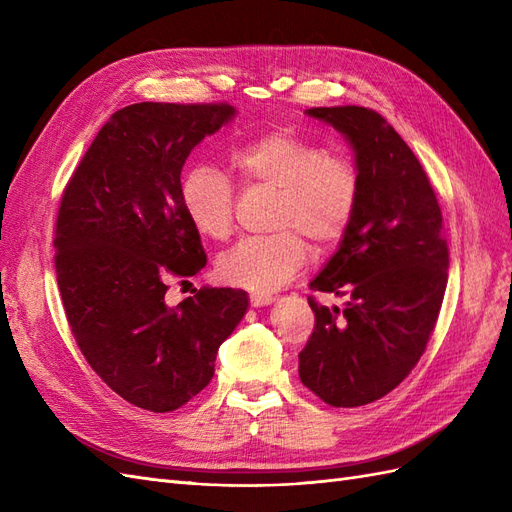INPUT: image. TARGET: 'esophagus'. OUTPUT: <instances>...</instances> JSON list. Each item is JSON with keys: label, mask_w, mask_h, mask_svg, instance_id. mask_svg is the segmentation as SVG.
Returning a JSON list of instances; mask_svg holds the SVG:
<instances>
[{"label": "esophagus", "mask_w": 512, "mask_h": 512, "mask_svg": "<svg viewBox=\"0 0 512 512\" xmlns=\"http://www.w3.org/2000/svg\"><path fill=\"white\" fill-rule=\"evenodd\" d=\"M250 303L252 307H265L275 303V297H271V294H250Z\"/></svg>", "instance_id": "obj_1"}]
</instances>
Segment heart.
Returning a JSON list of instances; mask_svg holds the SVG:
<instances>
[{
    "mask_svg": "<svg viewBox=\"0 0 512 512\" xmlns=\"http://www.w3.org/2000/svg\"><path fill=\"white\" fill-rule=\"evenodd\" d=\"M230 166L245 185L277 192V235L245 239L218 260L222 282L271 294L307 262V243L331 245L344 237L359 203V175L350 160L292 130H271L239 145ZM181 205L198 235L226 239L235 226V190L222 170L198 164L181 179Z\"/></svg>",
    "mask_w": 512,
    "mask_h": 512,
    "instance_id": "heart-1",
    "label": "heart"
}]
</instances>
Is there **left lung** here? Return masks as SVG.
I'll list each match as a JSON object with an SVG mask.
<instances>
[{
	"instance_id": "obj_1",
	"label": "left lung",
	"mask_w": 512,
	"mask_h": 512,
	"mask_svg": "<svg viewBox=\"0 0 512 512\" xmlns=\"http://www.w3.org/2000/svg\"><path fill=\"white\" fill-rule=\"evenodd\" d=\"M342 134L359 175V203L337 252L309 288L348 297L344 309L309 299L316 327L299 376L335 408L391 393L421 359L448 280L442 213L412 149L363 106L307 108Z\"/></svg>"
}]
</instances>
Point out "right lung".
<instances>
[{
    "label": "right lung",
    "instance_id": "obj_1",
    "mask_svg": "<svg viewBox=\"0 0 512 512\" xmlns=\"http://www.w3.org/2000/svg\"><path fill=\"white\" fill-rule=\"evenodd\" d=\"M235 115L230 104L121 108L61 198L55 271L72 335L91 369L143 410H177L203 391L250 307L235 288H203L175 307L164 299L168 277L207 265L181 205L183 164Z\"/></svg>",
    "mask_w": 512,
    "mask_h": 512
}]
</instances>
